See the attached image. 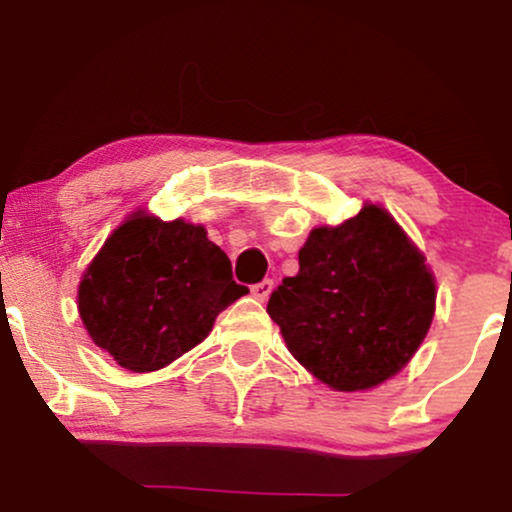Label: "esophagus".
Masks as SVG:
<instances>
[{
	"label": "esophagus",
	"instance_id": "1",
	"mask_svg": "<svg viewBox=\"0 0 512 512\" xmlns=\"http://www.w3.org/2000/svg\"><path fill=\"white\" fill-rule=\"evenodd\" d=\"M272 289H274V281L272 279H264V281H260V284L252 286V296H255L257 301H267L269 293H272Z\"/></svg>",
	"mask_w": 512,
	"mask_h": 512
}]
</instances>
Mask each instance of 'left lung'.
I'll return each instance as SVG.
<instances>
[{
  "label": "left lung",
  "mask_w": 512,
  "mask_h": 512,
  "mask_svg": "<svg viewBox=\"0 0 512 512\" xmlns=\"http://www.w3.org/2000/svg\"><path fill=\"white\" fill-rule=\"evenodd\" d=\"M298 267L272 291L267 313L320 383L370 390L419 351L436 313V276L380 204L366 202L339 226L313 228Z\"/></svg>",
  "instance_id": "8db88e82"
}]
</instances>
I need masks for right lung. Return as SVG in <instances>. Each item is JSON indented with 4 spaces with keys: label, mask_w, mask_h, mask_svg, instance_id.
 <instances>
[{
    "label": "right lung",
    "mask_w": 512,
    "mask_h": 512,
    "mask_svg": "<svg viewBox=\"0 0 512 512\" xmlns=\"http://www.w3.org/2000/svg\"><path fill=\"white\" fill-rule=\"evenodd\" d=\"M245 293L207 228L134 211L88 264L76 298L88 337L122 368L151 373L204 342Z\"/></svg>",
    "instance_id": "right-lung-1"
}]
</instances>
